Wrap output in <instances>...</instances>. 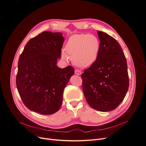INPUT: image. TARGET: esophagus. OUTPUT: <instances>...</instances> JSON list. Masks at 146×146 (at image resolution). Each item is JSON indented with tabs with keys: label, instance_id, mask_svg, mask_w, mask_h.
I'll use <instances>...</instances> for the list:
<instances>
[{
	"label": "esophagus",
	"instance_id": "esophagus-1",
	"mask_svg": "<svg viewBox=\"0 0 146 146\" xmlns=\"http://www.w3.org/2000/svg\"><path fill=\"white\" fill-rule=\"evenodd\" d=\"M75 74L77 75H80L82 74V72L78 69L75 70Z\"/></svg>",
	"mask_w": 146,
	"mask_h": 146
}]
</instances>
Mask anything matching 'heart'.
<instances>
[{
	"label": "heart",
	"instance_id": "obj_1",
	"mask_svg": "<svg viewBox=\"0 0 146 146\" xmlns=\"http://www.w3.org/2000/svg\"><path fill=\"white\" fill-rule=\"evenodd\" d=\"M101 48L99 38L88 34H76L70 36L65 45V52L72 58L73 63L80 68L90 66L97 60ZM62 57L66 59L64 53Z\"/></svg>",
	"mask_w": 146,
	"mask_h": 146
}]
</instances>
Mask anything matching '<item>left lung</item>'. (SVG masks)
<instances>
[{
  "mask_svg": "<svg viewBox=\"0 0 146 146\" xmlns=\"http://www.w3.org/2000/svg\"><path fill=\"white\" fill-rule=\"evenodd\" d=\"M101 42L98 57L82 74L83 90L90 107L101 112L116 109L129 86L126 59L115 38L97 31Z\"/></svg>",
  "mask_w": 146,
  "mask_h": 146,
  "instance_id": "left-lung-1",
  "label": "left lung"
}]
</instances>
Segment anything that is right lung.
Returning <instances> with one entry per match:
<instances>
[{"label":"right lung","instance_id":"obj_1","mask_svg":"<svg viewBox=\"0 0 146 146\" xmlns=\"http://www.w3.org/2000/svg\"><path fill=\"white\" fill-rule=\"evenodd\" d=\"M64 40L61 33L42 32L30 39L20 56L16 86L31 111L51 115L61 107L64 88L74 73L71 66H56Z\"/></svg>","mask_w":146,"mask_h":146}]
</instances>
